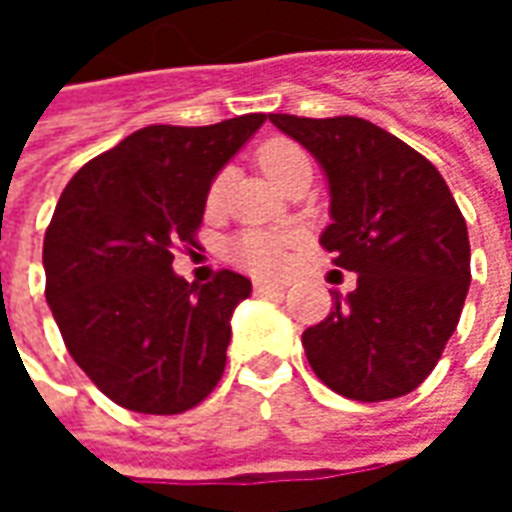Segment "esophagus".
<instances>
[{
	"label": "esophagus",
	"mask_w": 512,
	"mask_h": 512,
	"mask_svg": "<svg viewBox=\"0 0 512 512\" xmlns=\"http://www.w3.org/2000/svg\"><path fill=\"white\" fill-rule=\"evenodd\" d=\"M285 290V282H255V293L257 296H268V293H282Z\"/></svg>",
	"instance_id": "obj_1"
}]
</instances>
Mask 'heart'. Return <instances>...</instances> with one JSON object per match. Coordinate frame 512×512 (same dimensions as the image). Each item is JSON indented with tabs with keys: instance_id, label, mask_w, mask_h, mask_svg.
Returning <instances> with one entry per match:
<instances>
[{
	"instance_id": "heart-1",
	"label": "heart",
	"mask_w": 512,
	"mask_h": 512,
	"mask_svg": "<svg viewBox=\"0 0 512 512\" xmlns=\"http://www.w3.org/2000/svg\"><path fill=\"white\" fill-rule=\"evenodd\" d=\"M257 164L277 186H282L293 172L310 169L307 153L296 142H290V139H268L266 145L257 150ZM224 191H227V172H219L213 178L211 189H208V200H205L211 211H216L222 205ZM293 244H296V235L293 233L246 230V233L235 235L233 241H230V255H233L235 263H241L249 271L277 274L288 263V252Z\"/></svg>"
}]
</instances>
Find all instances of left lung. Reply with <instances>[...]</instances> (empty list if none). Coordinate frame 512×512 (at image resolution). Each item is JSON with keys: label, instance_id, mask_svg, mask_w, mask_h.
Wrapping results in <instances>:
<instances>
[{"label": "left lung", "instance_id": "8db88e82", "mask_svg": "<svg viewBox=\"0 0 512 512\" xmlns=\"http://www.w3.org/2000/svg\"><path fill=\"white\" fill-rule=\"evenodd\" d=\"M329 180L321 244L356 290L301 334L310 367L337 395L378 403L417 389L461 318L469 233L439 169L362 117L268 115Z\"/></svg>", "mask_w": 512, "mask_h": 512}]
</instances>
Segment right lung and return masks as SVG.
I'll use <instances>...</instances> for the list:
<instances>
[{
    "label": "right lung",
    "mask_w": 512,
    "mask_h": 512,
    "mask_svg": "<svg viewBox=\"0 0 512 512\" xmlns=\"http://www.w3.org/2000/svg\"><path fill=\"white\" fill-rule=\"evenodd\" d=\"M266 123L147 126L87 161L43 238L46 301L73 362L117 406L183 414L219 384L233 310L252 282H186L175 246L197 244L213 178Z\"/></svg>",
    "instance_id": "right-lung-1"
}]
</instances>
